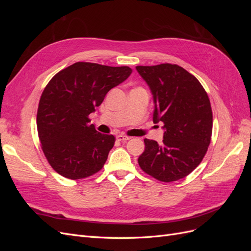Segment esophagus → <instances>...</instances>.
Returning <instances> with one entry per match:
<instances>
[{"label": "esophagus", "mask_w": 251, "mask_h": 251, "mask_svg": "<svg viewBox=\"0 0 251 251\" xmlns=\"http://www.w3.org/2000/svg\"><path fill=\"white\" fill-rule=\"evenodd\" d=\"M116 138H117V140H119V141H126V140H130V139H131V137H128V136H126V135H124V134L117 135Z\"/></svg>", "instance_id": "34e87169"}]
</instances>
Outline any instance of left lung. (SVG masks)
Instances as JSON below:
<instances>
[{
	"label": "left lung",
	"instance_id": "obj_1",
	"mask_svg": "<svg viewBox=\"0 0 251 251\" xmlns=\"http://www.w3.org/2000/svg\"><path fill=\"white\" fill-rule=\"evenodd\" d=\"M153 94V121H161L163 140L144 139L138 158L141 170L162 182L186 177L206 154L212 133V112L206 91L178 65L137 66Z\"/></svg>",
	"mask_w": 251,
	"mask_h": 251
}]
</instances>
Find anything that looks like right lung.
<instances>
[{"mask_svg":"<svg viewBox=\"0 0 251 251\" xmlns=\"http://www.w3.org/2000/svg\"><path fill=\"white\" fill-rule=\"evenodd\" d=\"M131 73L126 66L78 62L48 82L39 102L36 126L45 157L56 173L77 180L102 169L115 137L98 133L89 115Z\"/></svg>","mask_w":251,"mask_h":251,"instance_id":"obj_1","label":"right lung"}]
</instances>
